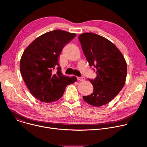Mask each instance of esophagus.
Here are the masks:
<instances>
[{"label": "esophagus", "instance_id": "obj_1", "mask_svg": "<svg viewBox=\"0 0 147 147\" xmlns=\"http://www.w3.org/2000/svg\"><path fill=\"white\" fill-rule=\"evenodd\" d=\"M77 80L78 81H84L85 80V78L83 77H77Z\"/></svg>", "mask_w": 147, "mask_h": 147}]
</instances>
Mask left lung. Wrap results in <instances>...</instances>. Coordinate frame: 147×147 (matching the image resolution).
<instances>
[{
	"instance_id": "left-lung-1",
	"label": "left lung",
	"mask_w": 147,
	"mask_h": 147,
	"mask_svg": "<svg viewBox=\"0 0 147 147\" xmlns=\"http://www.w3.org/2000/svg\"><path fill=\"white\" fill-rule=\"evenodd\" d=\"M82 51L96 77L88 79L92 94L82 96L86 102L98 107L111 101L121 90L126 79L127 63L119 49L107 38L92 32L79 35Z\"/></svg>"
}]
</instances>
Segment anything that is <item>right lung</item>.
Masks as SVG:
<instances>
[{"label":"right lung","mask_w":147,"mask_h":147,"mask_svg":"<svg viewBox=\"0 0 147 147\" xmlns=\"http://www.w3.org/2000/svg\"><path fill=\"white\" fill-rule=\"evenodd\" d=\"M76 34L56 30L36 38L25 49L20 60L23 78L31 94L38 100L53 102L64 94L66 87L77 81L63 75L59 64L60 53Z\"/></svg>","instance_id":"1"}]
</instances>
